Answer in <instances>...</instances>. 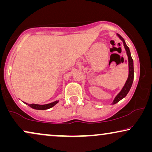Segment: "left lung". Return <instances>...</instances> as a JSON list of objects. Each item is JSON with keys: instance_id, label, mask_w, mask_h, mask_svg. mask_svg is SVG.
<instances>
[{"instance_id": "left-lung-1", "label": "left lung", "mask_w": 152, "mask_h": 152, "mask_svg": "<svg viewBox=\"0 0 152 152\" xmlns=\"http://www.w3.org/2000/svg\"><path fill=\"white\" fill-rule=\"evenodd\" d=\"M117 35H118V37H119V38L122 41V42H123L124 48H125L126 51V55H127V56H128L129 76H128L127 80H126L125 84H124V86H123V88H122L121 91H120V92L117 95V96L115 97V99H114L112 104H116L119 101L121 100L122 99H123L124 97H126V95H127V93H129V90H130L131 87H132V86L133 81H134V61H133V59H132V56H131L129 48V47L126 45L125 41H124V39L122 38V37L120 36V34H117Z\"/></svg>"}]
</instances>
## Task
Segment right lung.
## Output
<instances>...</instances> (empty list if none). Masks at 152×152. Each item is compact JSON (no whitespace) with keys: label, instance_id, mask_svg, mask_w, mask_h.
<instances>
[{"label":"right lung","instance_id":"1","mask_svg":"<svg viewBox=\"0 0 152 152\" xmlns=\"http://www.w3.org/2000/svg\"><path fill=\"white\" fill-rule=\"evenodd\" d=\"M59 101H55L53 102H51L50 104H43V105H40V104H28L24 102L25 104H26L27 105H28L29 107H30L31 108L34 109H37V110H45V109H48L50 108H52L54 107L56 104L58 103Z\"/></svg>","mask_w":152,"mask_h":152}]
</instances>
